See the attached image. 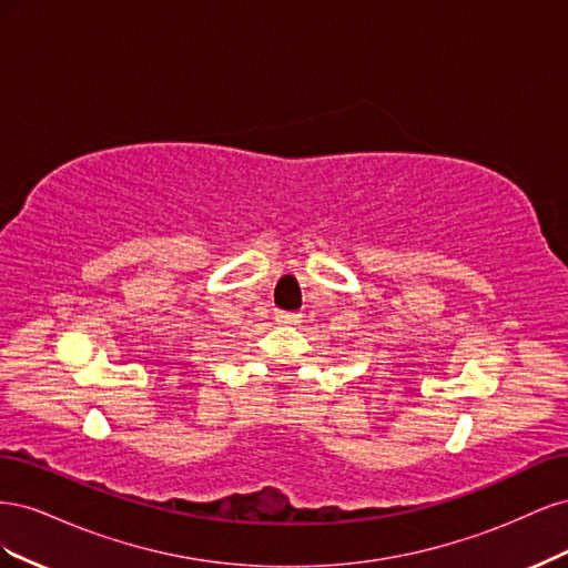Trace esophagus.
<instances>
[{
	"instance_id": "obj_1",
	"label": "esophagus",
	"mask_w": 568,
	"mask_h": 568,
	"mask_svg": "<svg viewBox=\"0 0 568 568\" xmlns=\"http://www.w3.org/2000/svg\"><path fill=\"white\" fill-rule=\"evenodd\" d=\"M274 317H277L280 324H296V322H301V313H288V311H280Z\"/></svg>"
}]
</instances>
